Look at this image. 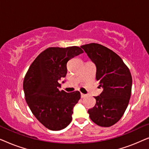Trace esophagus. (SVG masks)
<instances>
[{
  "instance_id": "1",
  "label": "esophagus",
  "mask_w": 149,
  "mask_h": 149,
  "mask_svg": "<svg viewBox=\"0 0 149 149\" xmlns=\"http://www.w3.org/2000/svg\"><path fill=\"white\" fill-rule=\"evenodd\" d=\"M85 96H86V95L84 94V93H81V97H82V98L83 97H85Z\"/></svg>"
}]
</instances>
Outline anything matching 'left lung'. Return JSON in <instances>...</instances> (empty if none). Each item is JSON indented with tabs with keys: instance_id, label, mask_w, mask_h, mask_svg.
Wrapping results in <instances>:
<instances>
[{
	"instance_id": "obj_1",
	"label": "left lung",
	"mask_w": 149,
	"mask_h": 149,
	"mask_svg": "<svg viewBox=\"0 0 149 149\" xmlns=\"http://www.w3.org/2000/svg\"><path fill=\"white\" fill-rule=\"evenodd\" d=\"M96 66L95 79L103 91L95 96L88 110L91 121L101 127L113 125L123 115L131 97L132 78L129 68L117 54L97 43L81 47Z\"/></svg>"
}]
</instances>
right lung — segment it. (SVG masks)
<instances>
[{
	"mask_svg": "<svg viewBox=\"0 0 149 149\" xmlns=\"http://www.w3.org/2000/svg\"><path fill=\"white\" fill-rule=\"evenodd\" d=\"M83 53L77 46L49 47L36 57L26 72L23 83L26 101L36 119L49 130H63L72 121L80 92L60 91L58 81L66 77L67 62Z\"/></svg>",
	"mask_w": 149,
	"mask_h": 149,
	"instance_id": "add662e5",
	"label": "right lung"
}]
</instances>
